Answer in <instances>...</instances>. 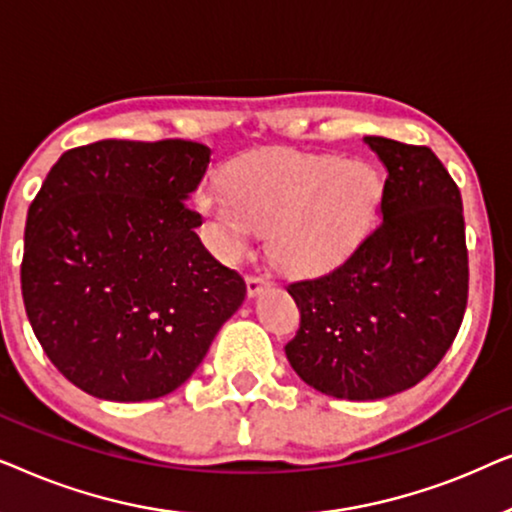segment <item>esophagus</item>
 <instances>
[{"mask_svg": "<svg viewBox=\"0 0 512 512\" xmlns=\"http://www.w3.org/2000/svg\"><path fill=\"white\" fill-rule=\"evenodd\" d=\"M268 286H270V279L268 277H261V275H249L247 277V293H249V298L258 296V293H261L263 289H268Z\"/></svg>", "mask_w": 512, "mask_h": 512, "instance_id": "esophagus-1", "label": "esophagus"}]
</instances>
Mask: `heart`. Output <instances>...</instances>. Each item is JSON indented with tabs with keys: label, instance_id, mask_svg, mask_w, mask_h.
<instances>
[{
	"label": "heart",
	"instance_id": "heart-1",
	"mask_svg": "<svg viewBox=\"0 0 512 512\" xmlns=\"http://www.w3.org/2000/svg\"><path fill=\"white\" fill-rule=\"evenodd\" d=\"M226 179L202 188L198 202L233 261L272 228L270 251L286 270H331L359 249L380 212V174L363 160L263 149L237 158Z\"/></svg>",
	"mask_w": 512,
	"mask_h": 512
}]
</instances>
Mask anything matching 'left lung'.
Listing matches in <instances>:
<instances>
[{
    "mask_svg": "<svg viewBox=\"0 0 512 512\" xmlns=\"http://www.w3.org/2000/svg\"><path fill=\"white\" fill-rule=\"evenodd\" d=\"M387 167L382 223L340 268L289 284L300 328L286 359L312 389L377 401L422 382L464 319L461 193L429 146L363 137Z\"/></svg>",
    "mask_w": 512,
    "mask_h": 512,
    "instance_id": "left-lung-1",
    "label": "left lung"
}]
</instances>
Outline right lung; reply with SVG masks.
<instances>
[{"instance_id":"add662e5","label":"right lung","mask_w":512,"mask_h":512,"mask_svg":"<svg viewBox=\"0 0 512 512\" xmlns=\"http://www.w3.org/2000/svg\"><path fill=\"white\" fill-rule=\"evenodd\" d=\"M212 149L100 139L62 153L30 205L25 312L53 366L86 394L151 401L181 387L247 296L186 205Z\"/></svg>"}]
</instances>
